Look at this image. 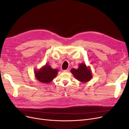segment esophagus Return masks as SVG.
Instances as JSON below:
<instances>
[{
	"label": "esophagus",
	"mask_w": 129,
	"mask_h": 129,
	"mask_svg": "<svg viewBox=\"0 0 129 129\" xmlns=\"http://www.w3.org/2000/svg\"><path fill=\"white\" fill-rule=\"evenodd\" d=\"M63 72H69V69H67V70H63Z\"/></svg>",
	"instance_id": "esophagus-1"
}]
</instances>
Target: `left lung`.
<instances>
[{
	"label": "left lung",
	"mask_w": 129,
	"mask_h": 129,
	"mask_svg": "<svg viewBox=\"0 0 129 129\" xmlns=\"http://www.w3.org/2000/svg\"><path fill=\"white\" fill-rule=\"evenodd\" d=\"M71 71L77 80L82 82H88L92 78L90 71L83 63L79 65V68L77 69H72Z\"/></svg>",
	"instance_id": "left-lung-1"
}]
</instances>
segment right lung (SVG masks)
I'll return each mask as SVG.
<instances>
[{"label":"right lung","instance_id":"add662e5","mask_svg":"<svg viewBox=\"0 0 129 129\" xmlns=\"http://www.w3.org/2000/svg\"><path fill=\"white\" fill-rule=\"evenodd\" d=\"M57 72V70L46 64L40 70L36 71L35 75L38 81L43 83H49L56 77Z\"/></svg>","mask_w":129,"mask_h":129}]
</instances>
